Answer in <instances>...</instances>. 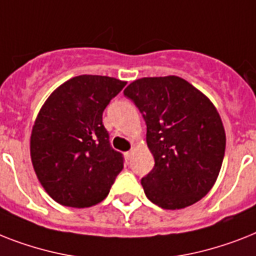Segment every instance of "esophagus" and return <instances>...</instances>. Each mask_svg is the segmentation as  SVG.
I'll use <instances>...</instances> for the list:
<instances>
[{"mask_svg":"<svg viewBox=\"0 0 256 256\" xmlns=\"http://www.w3.org/2000/svg\"><path fill=\"white\" fill-rule=\"evenodd\" d=\"M124 156L128 158V159H132V150H130V151H128V152H124Z\"/></svg>","mask_w":256,"mask_h":256,"instance_id":"obj_1","label":"esophagus"}]
</instances>
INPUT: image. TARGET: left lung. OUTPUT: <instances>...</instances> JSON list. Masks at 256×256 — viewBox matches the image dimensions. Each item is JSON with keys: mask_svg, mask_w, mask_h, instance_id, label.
I'll return each instance as SVG.
<instances>
[{"mask_svg": "<svg viewBox=\"0 0 256 256\" xmlns=\"http://www.w3.org/2000/svg\"><path fill=\"white\" fill-rule=\"evenodd\" d=\"M124 94L147 126L155 166L142 178L147 198L163 209H182L214 186L225 155L221 117L206 96L178 76L135 80Z\"/></svg>", "mask_w": 256, "mask_h": 256, "instance_id": "obj_1", "label": "left lung"}]
</instances>
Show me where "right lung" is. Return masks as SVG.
<instances>
[{
  "instance_id": "add662e5",
  "label": "right lung",
  "mask_w": 256,
  "mask_h": 256,
  "mask_svg": "<svg viewBox=\"0 0 256 256\" xmlns=\"http://www.w3.org/2000/svg\"><path fill=\"white\" fill-rule=\"evenodd\" d=\"M124 85L81 74L60 85L42 106L31 132V160L56 202L88 208L109 194L124 159L110 146L102 113Z\"/></svg>"
}]
</instances>
